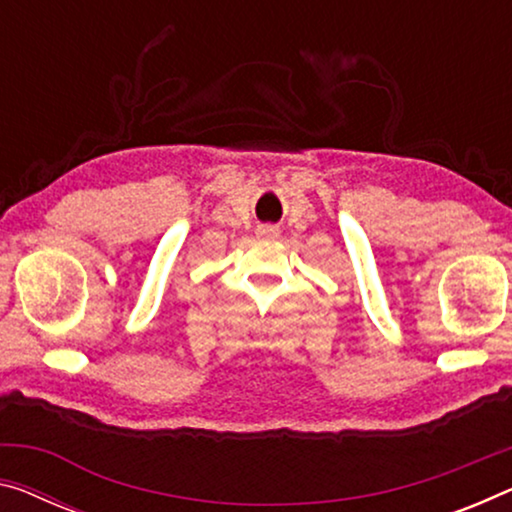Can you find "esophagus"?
Masks as SVG:
<instances>
[{
    "instance_id": "esophagus-1",
    "label": "esophagus",
    "mask_w": 512,
    "mask_h": 512,
    "mask_svg": "<svg viewBox=\"0 0 512 512\" xmlns=\"http://www.w3.org/2000/svg\"><path fill=\"white\" fill-rule=\"evenodd\" d=\"M256 233H258V238L274 240L279 235V229H277V226H272V224H263V226H258Z\"/></svg>"
}]
</instances>
